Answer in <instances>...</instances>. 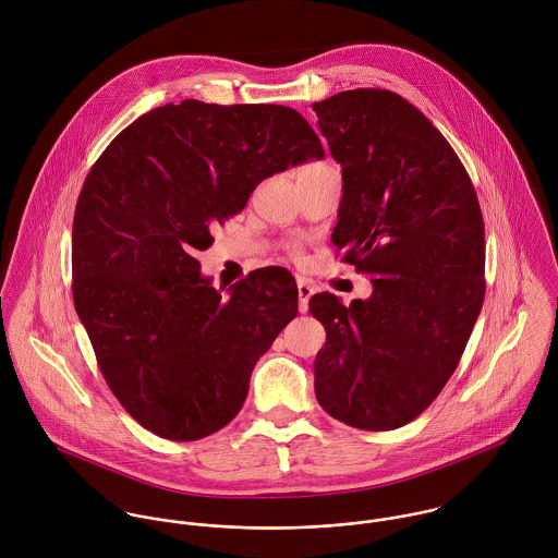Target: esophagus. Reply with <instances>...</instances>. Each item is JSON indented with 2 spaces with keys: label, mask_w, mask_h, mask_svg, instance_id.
<instances>
[{
  "label": "esophagus",
  "mask_w": 558,
  "mask_h": 558,
  "mask_svg": "<svg viewBox=\"0 0 558 558\" xmlns=\"http://www.w3.org/2000/svg\"><path fill=\"white\" fill-rule=\"evenodd\" d=\"M296 288H299V312L305 314L310 310V299L314 294V286L307 279H299Z\"/></svg>",
  "instance_id": "1"
}]
</instances>
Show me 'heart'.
I'll use <instances>...</instances> for the list:
<instances>
[{"instance_id": "b5f03b06", "label": "heart", "mask_w": 558, "mask_h": 558, "mask_svg": "<svg viewBox=\"0 0 558 558\" xmlns=\"http://www.w3.org/2000/svg\"><path fill=\"white\" fill-rule=\"evenodd\" d=\"M322 167H330V165H328V162H318V165H312V167H305V169H322ZM305 169H303V171H305Z\"/></svg>"}]
</instances>
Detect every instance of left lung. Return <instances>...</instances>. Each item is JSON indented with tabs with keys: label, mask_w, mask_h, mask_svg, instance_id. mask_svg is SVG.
I'll return each mask as SVG.
<instances>
[{
	"label": "left lung",
	"mask_w": 558,
	"mask_h": 558,
	"mask_svg": "<svg viewBox=\"0 0 558 558\" xmlns=\"http://www.w3.org/2000/svg\"><path fill=\"white\" fill-rule=\"evenodd\" d=\"M314 111L343 175L332 242L374 286L350 307L312 296L326 330L316 398L350 427L387 432L438 398L483 307L477 193L440 131L396 92L348 89Z\"/></svg>",
	"instance_id": "obj_1"
}]
</instances>
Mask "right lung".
<instances>
[{
    "instance_id": "obj_1",
    "label": "right lung",
    "mask_w": 558,
    "mask_h": 558,
    "mask_svg": "<svg viewBox=\"0 0 558 558\" xmlns=\"http://www.w3.org/2000/svg\"><path fill=\"white\" fill-rule=\"evenodd\" d=\"M322 157L292 107L186 98L140 116L89 169L75 310L111 393L153 434L199 440L239 414L255 363L299 314V288L270 268L223 296L193 255L264 178Z\"/></svg>"
}]
</instances>
